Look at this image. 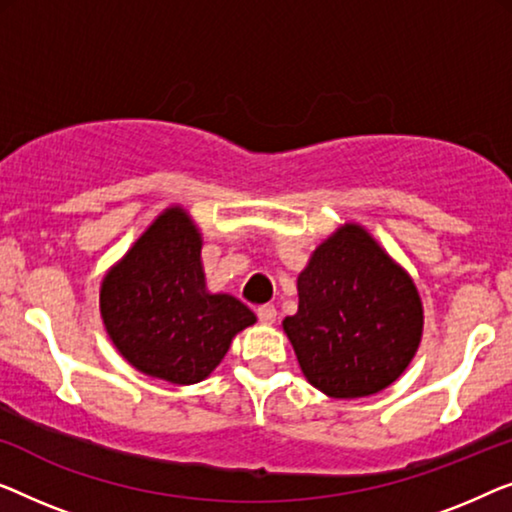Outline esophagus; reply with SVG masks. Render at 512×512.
<instances>
[{"instance_id":"obj_1","label":"esophagus","mask_w":512,"mask_h":512,"mask_svg":"<svg viewBox=\"0 0 512 512\" xmlns=\"http://www.w3.org/2000/svg\"><path fill=\"white\" fill-rule=\"evenodd\" d=\"M276 315H278L276 308H273L271 304H264L257 308V318L262 325H273V322H276Z\"/></svg>"}]
</instances>
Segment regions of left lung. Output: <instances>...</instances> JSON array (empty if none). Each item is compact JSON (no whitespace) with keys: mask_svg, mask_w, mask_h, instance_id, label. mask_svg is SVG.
Returning a JSON list of instances; mask_svg holds the SVG:
<instances>
[{"mask_svg":"<svg viewBox=\"0 0 512 512\" xmlns=\"http://www.w3.org/2000/svg\"><path fill=\"white\" fill-rule=\"evenodd\" d=\"M299 308L283 320L308 383L331 399L390 387L413 362L424 311L410 273L357 222L313 250L297 278Z\"/></svg>","mask_w":512,"mask_h":512,"instance_id":"1","label":"left lung"}]
</instances>
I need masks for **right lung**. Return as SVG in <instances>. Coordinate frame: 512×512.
<instances>
[{"mask_svg": "<svg viewBox=\"0 0 512 512\" xmlns=\"http://www.w3.org/2000/svg\"><path fill=\"white\" fill-rule=\"evenodd\" d=\"M201 246L192 215L164 208L99 287V313L120 355L171 385L206 380L234 336L257 322L232 294L208 292Z\"/></svg>", "mask_w": 512, "mask_h": 512, "instance_id": "1", "label": "right lung"}]
</instances>
